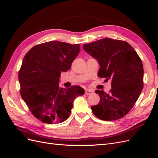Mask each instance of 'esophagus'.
I'll return each mask as SVG.
<instances>
[{"instance_id":"esophagus-1","label":"esophagus","mask_w":158,"mask_h":158,"mask_svg":"<svg viewBox=\"0 0 158 158\" xmlns=\"http://www.w3.org/2000/svg\"><path fill=\"white\" fill-rule=\"evenodd\" d=\"M93 93V91L91 89H86L85 90V94H90Z\"/></svg>"}]
</instances>
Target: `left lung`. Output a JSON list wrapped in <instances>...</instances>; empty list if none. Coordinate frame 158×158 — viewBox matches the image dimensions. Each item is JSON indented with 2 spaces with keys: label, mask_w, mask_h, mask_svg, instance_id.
<instances>
[{
  "label": "left lung",
  "mask_w": 158,
  "mask_h": 158,
  "mask_svg": "<svg viewBox=\"0 0 158 158\" xmlns=\"http://www.w3.org/2000/svg\"><path fill=\"white\" fill-rule=\"evenodd\" d=\"M83 48L100 65L98 76L112 81L109 93L95 91L100 102L91 106L93 114L106 121L121 118L131 110L143 87L140 58L128 43L118 40L101 39Z\"/></svg>",
  "instance_id": "8db88e82"
}]
</instances>
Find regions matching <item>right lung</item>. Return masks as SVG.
Masks as SVG:
<instances>
[{"instance_id":"1","label":"right lung","mask_w":158,"mask_h":158,"mask_svg":"<svg viewBox=\"0 0 158 158\" xmlns=\"http://www.w3.org/2000/svg\"><path fill=\"white\" fill-rule=\"evenodd\" d=\"M79 44L52 41L36 45L26 54L19 73L20 94L32 114L47 124L69 118L73 103L85 90L60 87L61 72L68 71L81 49Z\"/></svg>"}]
</instances>
